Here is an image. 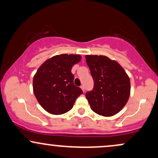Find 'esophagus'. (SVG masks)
<instances>
[{"mask_svg": "<svg viewBox=\"0 0 158 158\" xmlns=\"http://www.w3.org/2000/svg\"><path fill=\"white\" fill-rule=\"evenodd\" d=\"M81 90H83V92H85V86H84V85H81Z\"/></svg>", "mask_w": 158, "mask_h": 158, "instance_id": "obj_1", "label": "esophagus"}]
</instances>
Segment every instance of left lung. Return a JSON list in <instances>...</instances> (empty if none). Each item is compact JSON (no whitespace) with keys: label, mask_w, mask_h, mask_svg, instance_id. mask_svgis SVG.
I'll return each instance as SVG.
<instances>
[{"label":"left lung","mask_w":158,"mask_h":158,"mask_svg":"<svg viewBox=\"0 0 158 158\" xmlns=\"http://www.w3.org/2000/svg\"><path fill=\"white\" fill-rule=\"evenodd\" d=\"M85 59L94 81L93 90L85 94L90 108L104 117L117 114L129 98V77L118 62L107 56L87 55Z\"/></svg>","instance_id":"8db88e82"}]
</instances>
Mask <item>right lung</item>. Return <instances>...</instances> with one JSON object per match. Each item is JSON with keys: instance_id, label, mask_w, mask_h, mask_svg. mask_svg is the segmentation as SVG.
<instances>
[{"instance_id": "add662e5", "label": "right lung", "mask_w": 158, "mask_h": 158, "mask_svg": "<svg viewBox=\"0 0 158 158\" xmlns=\"http://www.w3.org/2000/svg\"><path fill=\"white\" fill-rule=\"evenodd\" d=\"M78 54H61L45 61L33 77V92L38 102L48 113L59 115L73 108L83 93L73 84L72 67L81 61Z\"/></svg>"}]
</instances>
